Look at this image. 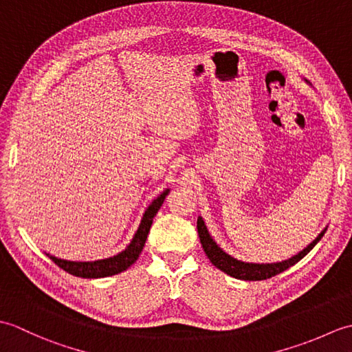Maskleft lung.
<instances>
[{"mask_svg":"<svg viewBox=\"0 0 352 352\" xmlns=\"http://www.w3.org/2000/svg\"><path fill=\"white\" fill-rule=\"evenodd\" d=\"M197 228H198V236H199L201 245H203L206 256L208 257V260L212 261V265L221 269V271L226 272L227 275L233 276V278L245 280V281L267 280L276 274L286 271V269H289L290 266L298 263V261H300L304 256H307V254L313 250V246H315L320 241V239H322V236L327 231V228L324 231H320V234L307 246V248H304L300 254H296V256H294L292 258L278 261V263H261L260 265V263H245V261L237 260L234 257L228 256L227 252H223L219 246L216 245L212 236L208 234L206 223L201 216L197 221Z\"/></svg>","mask_w":352,"mask_h":352,"instance_id":"8db88e82","label":"left lung"}]
</instances>
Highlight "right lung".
I'll return each mask as SVG.
<instances>
[{
    "mask_svg": "<svg viewBox=\"0 0 352 352\" xmlns=\"http://www.w3.org/2000/svg\"><path fill=\"white\" fill-rule=\"evenodd\" d=\"M168 193L169 189L164 190L162 195L157 197L153 203L149 204V207L145 210L144 218L140 221V226L136 231V234L133 237V241L122 252L116 254V256L95 261H69L50 256V254H47V256L54 261L58 267H62L63 271L69 272L71 275L81 276V278H104V276H111L126 271V269L139 258L142 250H144L154 216L160 210V207Z\"/></svg>",
    "mask_w": 352,
    "mask_h": 352,
    "instance_id": "add662e5",
    "label": "right lung"
}]
</instances>
